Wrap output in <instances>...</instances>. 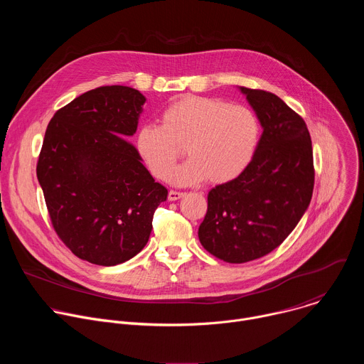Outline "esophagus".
<instances>
[{"mask_svg":"<svg viewBox=\"0 0 364 364\" xmlns=\"http://www.w3.org/2000/svg\"><path fill=\"white\" fill-rule=\"evenodd\" d=\"M184 196H186V193H183V191L170 190V193H168V200H170V201H176V200H178V198H181V197H184Z\"/></svg>","mask_w":364,"mask_h":364,"instance_id":"1","label":"esophagus"}]
</instances>
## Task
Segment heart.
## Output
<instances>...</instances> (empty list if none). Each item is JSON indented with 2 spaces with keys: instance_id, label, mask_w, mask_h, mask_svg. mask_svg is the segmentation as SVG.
<instances>
[{
  "instance_id": "b5f03b06",
  "label": "heart",
  "mask_w": 364,
  "mask_h": 364,
  "mask_svg": "<svg viewBox=\"0 0 364 364\" xmlns=\"http://www.w3.org/2000/svg\"><path fill=\"white\" fill-rule=\"evenodd\" d=\"M160 122L139 128L136 146L160 180L170 178L186 149L190 160L173 176L178 184L232 181L249 166L259 141V122L250 109L215 97L184 96L163 111Z\"/></svg>"
}]
</instances>
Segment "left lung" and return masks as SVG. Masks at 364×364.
I'll return each instance as SVG.
<instances>
[{
  "label": "left lung",
  "instance_id": "left-lung-1",
  "mask_svg": "<svg viewBox=\"0 0 364 364\" xmlns=\"http://www.w3.org/2000/svg\"><path fill=\"white\" fill-rule=\"evenodd\" d=\"M264 132L240 176L207 196L198 228L203 247L229 264H245L278 247L313 197V145L305 121L277 95L240 87Z\"/></svg>",
  "mask_w": 364,
  "mask_h": 364
}]
</instances>
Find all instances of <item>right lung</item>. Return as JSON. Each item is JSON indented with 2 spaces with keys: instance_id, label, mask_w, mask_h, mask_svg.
I'll return each instance as SVG.
<instances>
[{
  "instance_id": "1",
  "label": "right lung",
  "mask_w": 364,
  "mask_h": 364,
  "mask_svg": "<svg viewBox=\"0 0 364 364\" xmlns=\"http://www.w3.org/2000/svg\"><path fill=\"white\" fill-rule=\"evenodd\" d=\"M144 103L136 89L100 86L60 108L46 129L37 178L51 225L95 265L114 267L139 253L155 209L167 200V188L121 138L135 134Z\"/></svg>"
}]
</instances>
